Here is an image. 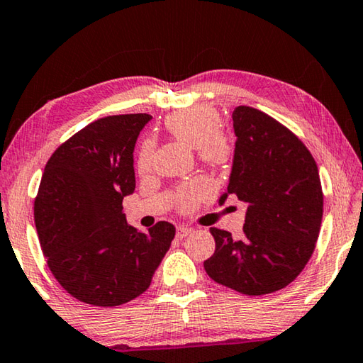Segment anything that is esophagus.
I'll return each instance as SVG.
<instances>
[{
  "label": "esophagus",
  "mask_w": 363,
  "mask_h": 363,
  "mask_svg": "<svg viewBox=\"0 0 363 363\" xmlns=\"http://www.w3.org/2000/svg\"><path fill=\"white\" fill-rule=\"evenodd\" d=\"M191 231H193L191 228H188V226H180V228H177V236L183 239V238H186L188 234L191 233Z\"/></svg>",
  "instance_id": "obj_1"
}]
</instances>
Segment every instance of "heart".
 <instances>
[{
	"instance_id": "obj_1",
	"label": "heart",
	"mask_w": 363,
	"mask_h": 363,
	"mask_svg": "<svg viewBox=\"0 0 363 363\" xmlns=\"http://www.w3.org/2000/svg\"><path fill=\"white\" fill-rule=\"evenodd\" d=\"M165 129L172 137L182 143L199 151L202 161L213 165H223L230 161L233 145L230 137L221 132L220 118L212 108L199 106L189 110L172 113L165 119ZM152 159V143L146 142L138 156V169L145 172L150 169ZM207 193V186L202 182H196L180 194V204L191 207L202 194Z\"/></svg>"
}]
</instances>
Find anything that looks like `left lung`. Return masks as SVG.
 Wrapping results in <instances>:
<instances>
[{"label":"left lung","mask_w":363,"mask_h":363,"mask_svg":"<svg viewBox=\"0 0 363 363\" xmlns=\"http://www.w3.org/2000/svg\"><path fill=\"white\" fill-rule=\"evenodd\" d=\"M228 196L247 202L242 238L211 228L208 277L244 295H268L295 281L319 238L323 196L319 169L306 146L263 111L238 106Z\"/></svg>","instance_id":"left-lung-1"}]
</instances>
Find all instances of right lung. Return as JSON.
I'll return each mask as SVG.
<instances>
[{"label":"right lung","instance_id":"obj_1","mask_svg":"<svg viewBox=\"0 0 363 363\" xmlns=\"http://www.w3.org/2000/svg\"><path fill=\"white\" fill-rule=\"evenodd\" d=\"M146 113L94 121L67 140L44 167L35 201L41 250L69 295L111 308L150 287L175 226L127 225L123 199L135 189L133 150Z\"/></svg>","mask_w":363,"mask_h":363}]
</instances>
